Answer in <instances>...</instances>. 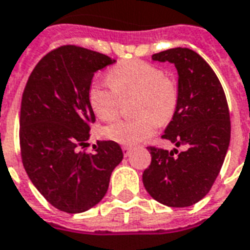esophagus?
<instances>
[{"mask_svg": "<svg viewBox=\"0 0 250 250\" xmlns=\"http://www.w3.org/2000/svg\"><path fill=\"white\" fill-rule=\"evenodd\" d=\"M122 149H123V153H125V156H128L131 151H132V148H131V147H127V146H123V147H122Z\"/></svg>", "mask_w": 250, "mask_h": 250, "instance_id": "1", "label": "esophagus"}]
</instances>
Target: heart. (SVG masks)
<instances>
[{"label": "heart", "instance_id": "heart-1", "mask_svg": "<svg viewBox=\"0 0 250 250\" xmlns=\"http://www.w3.org/2000/svg\"><path fill=\"white\" fill-rule=\"evenodd\" d=\"M111 86L94 82L88 88V102L99 119L108 122L118 114L119 97L136 94L135 112L130 119L116 120L103 134L112 142L134 146L152 136L159 123L171 119L177 107L179 92L175 82L164 77L158 66L144 61H125L107 73Z\"/></svg>", "mask_w": 250, "mask_h": 250}]
</instances>
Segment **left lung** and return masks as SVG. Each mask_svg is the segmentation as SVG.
Wrapping results in <instances>:
<instances>
[{"label":"left lung","mask_w":250,"mask_h":250,"mask_svg":"<svg viewBox=\"0 0 250 250\" xmlns=\"http://www.w3.org/2000/svg\"><path fill=\"white\" fill-rule=\"evenodd\" d=\"M177 70V107L163 138L173 151L149 147L152 156L143 172V184L151 197L168 207L183 208L200 201L213 186L230 142V118L219 78L196 51L175 47L152 55Z\"/></svg>","instance_id":"8db88e82"}]
</instances>
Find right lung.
<instances>
[{"instance_id": "add662e5", "label": "right lung", "mask_w": 250, "mask_h": 250, "mask_svg": "<svg viewBox=\"0 0 250 250\" xmlns=\"http://www.w3.org/2000/svg\"><path fill=\"white\" fill-rule=\"evenodd\" d=\"M104 54L67 45L50 51L27 79L22 95L20 143L23 167L41 195L57 209L82 213L104 197L122 162L120 146L98 140L81 151L95 115L88 88L97 71L115 63Z\"/></svg>"}]
</instances>
